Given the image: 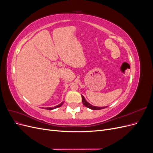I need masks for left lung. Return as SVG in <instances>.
<instances>
[{
    "label": "left lung",
    "instance_id": "left-lung-1",
    "mask_svg": "<svg viewBox=\"0 0 153 153\" xmlns=\"http://www.w3.org/2000/svg\"><path fill=\"white\" fill-rule=\"evenodd\" d=\"M82 103L84 104V105H85L86 107L89 108L91 110H101V109H103L105 108L106 107H107V106H103V107H100V106H95L92 105L91 104H90L89 103H88L87 101H86V100L85 99L84 96L82 95Z\"/></svg>",
    "mask_w": 153,
    "mask_h": 153
}]
</instances>
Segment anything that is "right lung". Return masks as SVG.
<instances>
[{
    "label": "right lung",
    "mask_w": 153,
    "mask_h": 153,
    "mask_svg": "<svg viewBox=\"0 0 153 153\" xmlns=\"http://www.w3.org/2000/svg\"><path fill=\"white\" fill-rule=\"evenodd\" d=\"M64 103V101H62V102L61 103H60L59 105H57V106H54V107H48V108H45V109H47V110H53V109H55V108H58V107H60V106H61L62 105V104Z\"/></svg>",
    "instance_id": "obj_1"
}]
</instances>
